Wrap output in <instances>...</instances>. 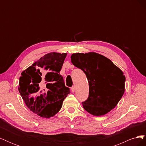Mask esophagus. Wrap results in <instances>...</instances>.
Listing matches in <instances>:
<instances>
[{
  "instance_id": "1",
  "label": "esophagus",
  "mask_w": 146,
  "mask_h": 146,
  "mask_svg": "<svg viewBox=\"0 0 146 146\" xmlns=\"http://www.w3.org/2000/svg\"><path fill=\"white\" fill-rule=\"evenodd\" d=\"M75 90H76V87H75L74 86L71 87V91H72V92H74L75 91Z\"/></svg>"
}]
</instances>
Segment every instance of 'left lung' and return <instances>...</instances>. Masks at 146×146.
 <instances>
[{"mask_svg":"<svg viewBox=\"0 0 146 146\" xmlns=\"http://www.w3.org/2000/svg\"><path fill=\"white\" fill-rule=\"evenodd\" d=\"M71 62L86 74L89 96L83 107L94 116L106 114L116 107L125 91L123 72L107 57L96 52L76 53Z\"/></svg>","mask_w":146,"mask_h":146,"instance_id":"left-lung-1","label":"left lung"}]
</instances>
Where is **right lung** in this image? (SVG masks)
<instances>
[{
    "label": "right lung",
    "instance_id": "right-lung-1",
    "mask_svg": "<svg viewBox=\"0 0 146 146\" xmlns=\"http://www.w3.org/2000/svg\"><path fill=\"white\" fill-rule=\"evenodd\" d=\"M66 55L48 53L21 73L19 93L30 111L40 117L54 116L70 93L60 74Z\"/></svg>",
    "mask_w": 146,
    "mask_h": 146
}]
</instances>
